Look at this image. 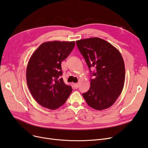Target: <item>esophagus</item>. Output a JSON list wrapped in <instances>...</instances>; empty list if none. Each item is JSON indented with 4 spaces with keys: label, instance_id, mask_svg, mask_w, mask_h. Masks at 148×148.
<instances>
[{
    "label": "esophagus",
    "instance_id": "34e87169",
    "mask_svg": "<svg viewBox=\"0 0 148 148\" xmlns=\"http://www.w3.org/2000/svg\"><path fill=\"white\" fill-rule=\"evenodd\" d=\"M73 85H74V86L75 89H77L79 88V84L78 83H73Z\"/></svg>",
    "mask_w": 148,
    "mask_h": 148
}]
</instances>
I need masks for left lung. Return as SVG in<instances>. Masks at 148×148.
<instances>
[{
    "mask_svg": "<svg viewBox=\"0 0 148 148\" xmlns=\"http://www.w3.org/2000/svg\"><path fill=\"white\" fill-rule=\"evenodd\" d=\"M90 73V86L83 96L87 104L95 110L112 106L121 95L125 82V65L118 49L99 38L76 41ZM96 68L95 72L91 71Z\"/></svg>",
    "mask_w": 148,
    "mask_h": 148,
    "instance_id": "obj_1",
    "label": "left lung"
}]
</instances>
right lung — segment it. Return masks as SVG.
Masks as SVG:
<instances>
[{
	"mask_svg": "<svg viewBox=\"0 0 148 148\" xmlns=\"http://www.w3.org/2000/svg\"><path fill=\"white\" fill-rule=\"evenodd\" d=\"M75 42L50 41L41 44L27 64L26 79L36 101L54 110L66 102L73 89L61 78V62L73 51Z\"/></svg>",
	"mask_w": 148,
	"mask_h": 148,
	"instance_id": "1",
	"label": "right lung"
}]
</instances>
